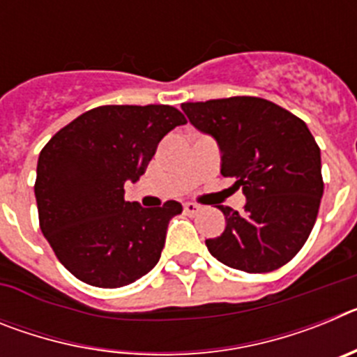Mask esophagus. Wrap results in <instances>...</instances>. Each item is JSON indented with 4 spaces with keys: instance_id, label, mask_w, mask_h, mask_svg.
Masks as SVG:
<instances>
[{
    "instance_id": "esophagus-1",
    "label": "esophagus",
    "mask_w": 357,
    "mask_h": 357,
    "mask_svg": "<svg viewBox=\"0 0 357 357\" xmlns=\"http://www.w3.org/2000/svg\"><path fill=\"white\" fill-rule=\"evenodd\" d=\"M200 209L202 207L198 206V204H193V202H185L184 204V213L189 214V216H195Z\"/></svg>"
}]
</instances>
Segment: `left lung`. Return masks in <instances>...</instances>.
<instances>
[{
    "label": "left lung",
    "instance_id": "1",
    "mask_svg": "<svg viewBox=\"0 0 357 357\" xmlns=\"http://www.w3.org/2000/svg\"><path fill=\"white\" fill-rule=\"evenodd\" d=\"M195 127L222 150V175L234 176L245 213L220 206L222 236L206 239L220 263L266 273L298 254L317 222L324 195L320 148L307 125L264 98L232 96L182 103Z\"/></svg>",
    "mask_w": 357,
    "mask_h": 357
}]
</instances>
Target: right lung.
<instances>
[{
  "mask_svg": "<svg viewBox=\"0 0 357 357\" xmlns=\"http://www.w3.org/2000/svg\"><path fill=\"white\" fill-rule=\"evenodd\" d=\"M185 118L169 105H102L73 119L40 150L39 225L56 259L82 282L121 288L159 263L166 230L182 206L144 209L125 200L164 135Z\"/></svg>",
  "mask_w": 357,
  "mask_h": 357,
  "instance_id": "right-lung-1",
  "label": "right lung"
}]
</instances>
